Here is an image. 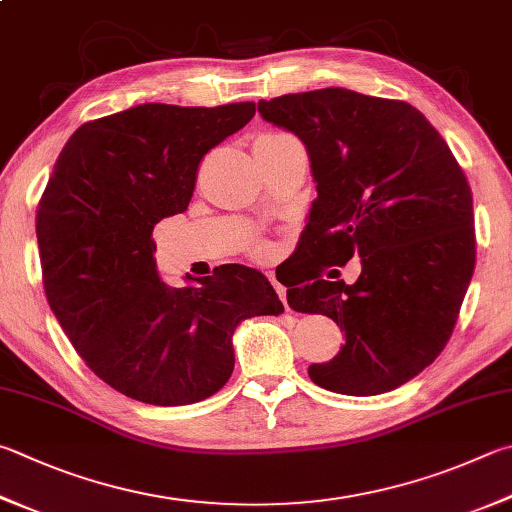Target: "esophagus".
Masks as SVG:
<instances>
[{
  "label": "esophagus",
  "instance_id": "esophagus-1",
  "mask_svg": "<svg viewBox=\"0 0 512 512\" xmlns=\"http://www.w3.org/2000/svg\"><path fill=\"white\" fill-rule=\"evenodd\" d=\"M268 280H271V284H273V288L277 291V295H280V300L284 302V306L288 309V302H286V286H282L280 282H277L275 275H268Z\"/></svg>",
  "mask_w": 512,
  "mask_h": 512
}]
</instances>
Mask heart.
I'll return each instance as SVG.
<instances>
[{
	"mask_svg": "<svg viewBox=\"0 0 512 512\" xmlns=\"http://www.w3.org/2000/svg\"><path fill=\"white\" fill-rule=\"evenodd\" d=\"M255 253H257V255H264L266 248H264V246H255Z\"/></svg>",
	"mask_w": 512,
	"mask_h": 512,
	"instance_id": "b5f03b06",
	"label": "heart"
}]
</instances>
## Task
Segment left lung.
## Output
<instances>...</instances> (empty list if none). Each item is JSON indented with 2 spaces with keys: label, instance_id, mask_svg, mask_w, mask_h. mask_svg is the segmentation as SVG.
<instances>
[{
  "label": "left lung",
  "instance_id": "1",
  "mask_svg": "<svg viewBox=\"0 0 512 512\" xmlns=\"http://www.w3.org/2000/svg\"><path fill=\"white\" fill-rule=\"evenodd\" d=\"M259 114L306 145L318 183L295 250L304 271L284 286L291 309L327 315L345 347L309 376L338 394L392 392L448 345L475 273L466 174L403 100L329 87L262 100ZM353 254L363 262L356 283L321 280Z\"/></svg>",
  "mask_w": 512,
  "mask_h": 512
}]
</instances>
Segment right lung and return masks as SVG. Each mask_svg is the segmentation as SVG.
I'll use <instances>...</instances> for the list:
<instances>
[{"label": "right lung", "mask_w": 512, "mask_h": 512, "mask_svg": "<svg viewBox=\"0 0 512 512\" xmlns=\"http://www.w3.org/2000/svg\"><path fill=\"white\" fill-rule=\"evenodd\" d=\"M253 116L255 102H145L89 120L37 203L51 311L87 367L134 401L172 407L217 394L235 369L237 324L284 311L255 268L224 264L174 288L154 262V226L188 210L203 156Z\"/></svg>", "instance_id": "obj_1"}]
</instances>
